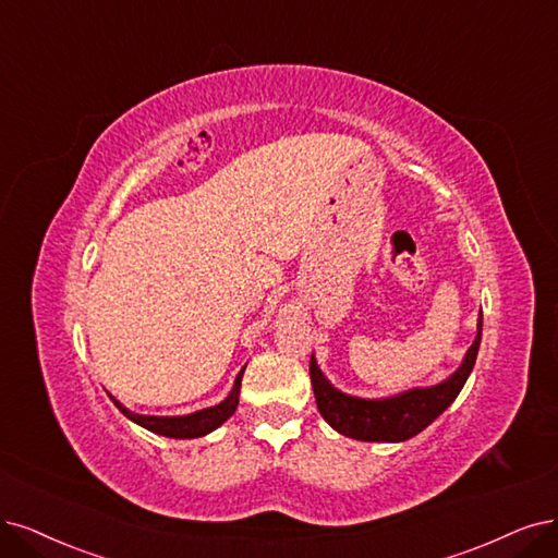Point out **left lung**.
<instances>
[{"label": "left lung", "mask_w": 558, "mask_h": 558, "mask_svg": "<svg viewBox=\"0 0 558 558\" xmlns=\"http://www.w3.org/2000/svg\"><path fill=\"white\" fill-rule=\"evenodd\" d=\"M483 336V313L478 317V333L469 352L464 354L462 365L437 386L411 388L400 396L365 400L356 396H347L333 388L317 367L315 356L311 359V379L319 414L324 421L338 429L340 435L359 441H407L416 437L432 421L439 418L444 411L460 396L466 384L473 363L478 356Z\"/></svg>", "instance_id": "left-lung-1"}]
</instances>
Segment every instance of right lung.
<instances>
[{
    "mask_svg": "<svg viewBox=\"0 0 558 558\" xmlns=\"http://www.w3.org/2000/svg\"><path fill=\"white\" fill-rule=\"evenodd\" d=\"M243 369L236 375V381L230 390V396H227L222 402H218L216 407L199 409V411H195V414H189V416H142V414H133V411H129L126 407L119 404L114 398H112V402L117 404V409L121 411L123 416L131 418L137 425H142L144 429L154 432V435L170 437V439H195V437L209 435V432L220 427L227 418L234 414L236 404H239Z\"/></svg>",
    "mask_w": 558,
    "mask_h": 558,
    "instance_id": "1",
    "label": "right lung"
}]
</instances>
